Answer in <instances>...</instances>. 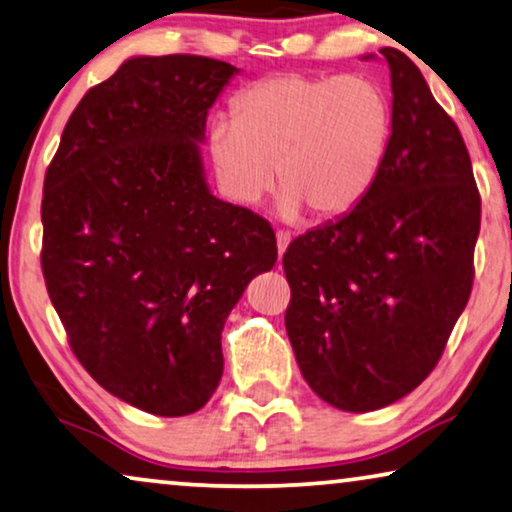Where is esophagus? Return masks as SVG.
<instances>
[{
  "mask_svg": "<svg viewBox=\"0 0 512 512\" xmlns=\"http://www.w3.org/2000/svg\"><path fill=\"white\" fill-rule=\"evenodd\" d=\"M276 241H278V255L283 257L285 248L290 246V241H292V234L287 232V229H278V232H276Z\"/></svg>",
  "mask_w": 512,
  "mask_h": 512,
  "instance_id": "obj_1",
  "label": "esophagus"
}]
</instances>
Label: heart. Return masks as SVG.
Wrapping results in <instances>:
<instances>
[{
	"mask_svg": "<svg viewBox=\"0 0 512 512\" xmlns=\"http://www.w3.org/2000/svg\"><path fill=\"white\" fill-rule=\"evenodd\" d=\"M392 102L383 85L357 74L259 78L232 99V118L208 122L215 178L234 204L257 206L276 178L280 213H350L376 185L392 143Z\"/></svg>",
	"mask_w": 512,
	"mask_h": 512,
	"instance_id": "1",
	"label": "heart"
}]
</instances>
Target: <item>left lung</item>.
<instances>
[{"mask_svg": "<svg viewBox=\"0 0 512 512\" xmlns=\"http://www.w3.org/2000/svg\"><path fill=\"white\" fill-rule=\"evenodd\" d=\"M392 71V143L376 185L348 215L283 255L285 327L311 390L366 413L434 371L473 287L480 192L455 120L422 71L383 48Z\"/></svg>", "mask_w": 512, "mask_h": 512, "instance_id": "8db88e82", "label": "left lung"}]
</instances>
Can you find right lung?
Wrapping results in <instances>:
<instances>
[{
	"label": "right lung",
	"instance_id": "1",
	"mask_svg": "<svg viewBox=\"0 0 512 512\" xmlns=\"http://www.w3.org/2000/svg\"><path fill=\"white\" fill-rule=\"evenodd\" d=\"M232 64L127 60L85 92L46 169L41 271L83 369L146 413L181 417L222 378L220 334L276 236L208 192L197 141Z\"/></svg>",
	"mask_w": 512,
	"mask_h": 512
}]
</instances>
